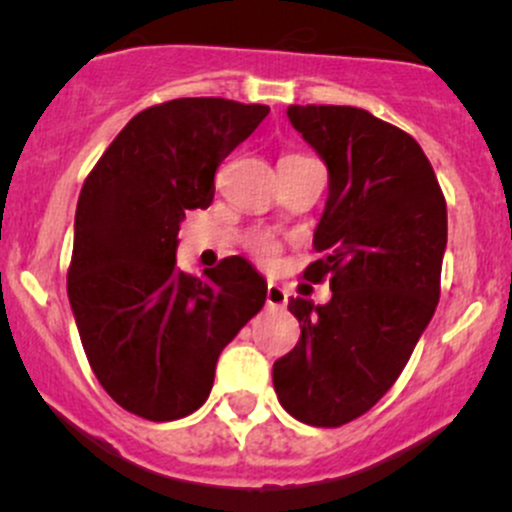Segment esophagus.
I'll list each match as a JSON object with an SVG mask.
<instances>
[{"mask_svg":"<svg viewBox=\"0 0 512 512\" xmlns=\"http://www.w3.org/2000/svg\"><path fill=\"white\" fill-rule=\"evenodd\" d=\"M285 304H287V289L275 285V282H270V285H267V307L282 309Z\"/></svg>","mask_w":512,"mask_h":512,"instance_id":"obj_1","label":"esophagus"}]
</instances>
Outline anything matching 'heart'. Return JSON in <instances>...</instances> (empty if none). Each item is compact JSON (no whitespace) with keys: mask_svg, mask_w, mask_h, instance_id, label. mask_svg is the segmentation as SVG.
<instances>
[{"mask_svg":"<svg viewBox=\"0 0 512 512\" xmlns=\"http://www.w3.org/2000/svg\"><path fill=\"white\" fill-rule=\"evenodd\" d=\"M250 250L255 252V257H257V260H262V262H270L272 257L277 255V250H280V245H277V240H275V237H270V235H257L255 240L250 242Z\"/></svg>","mask_w":512,"mask_h":512,"instance_id":"b5f03b06","label":"heart"}]
</instances>
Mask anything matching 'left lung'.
<instances>
[{"label":"left lung","instance_id":"8db88e82","mask_svg":"<svg viewBox=\"0 0 512 512\" xmlns=\"http://www.w3.org/2000/svg\"><path fill=\"white\" fill-rule=\"evenodd\" d=\"M289 123L329 170L307 282L332 299H289L299 342L272 366L287 414L337 428L394 386L441 297L446 198L421 146L354 106H289Z\"/></svg>","mask_w":512,"mask_h":512}]
</instances>
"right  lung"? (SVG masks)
<instances>
[{
	"label": "right lung",
	"instance_id": "right-lung-1",
	"mask_svg": "<svg viewBox=\"0 0 512 512\" xmlns=\"http://www.w3.org/2000/svg\"><path fill=\"white\" fill-rule=\"evenodd\" d=\"M270 106L175 98L113 138L81 188L69 265L71 312L106 394L148 421L205 404L215 364L262 309L267 285L242 257L203 277L175 265L185 210L208 208L215 170Z\"/></svg>",
	"mask_w": 512,
	"mask_h": 512
}]
</instances>
